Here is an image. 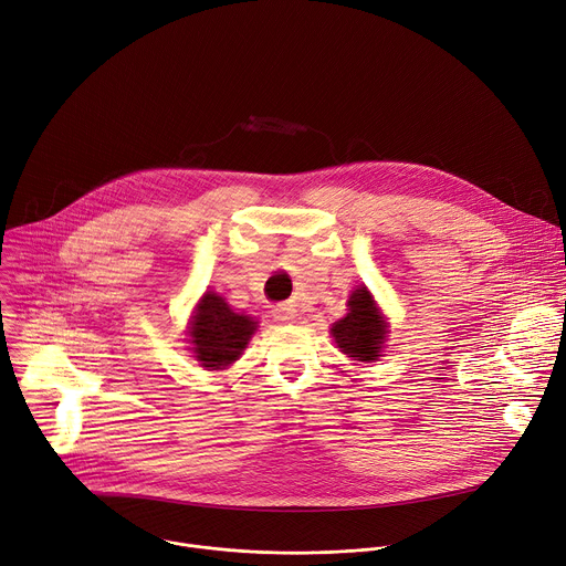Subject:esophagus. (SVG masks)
Here are the masks:
<instances>
[{"mask_svg": "<svg viewBox=\"0 0 566 566\" xmlns=\"http://www.w3.org/2000/svg\"><path fill=\"white\" fill-rule=\"evenodd\" d=\"M275 317L282 322H295L297 311L293 306H280V308H275Z\"/></svg>", "mask_w": 566, "mask_h": 566, "instance_id": "1", "label": "esophagus"}]
</instances>
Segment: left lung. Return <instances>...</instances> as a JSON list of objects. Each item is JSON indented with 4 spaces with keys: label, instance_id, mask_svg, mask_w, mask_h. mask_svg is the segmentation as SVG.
Returning a JSON list of instances; mask_svg holds the SVG:
<instances>
[{
    "label": "left lung",
    "instance_id": "1",
    "mask_svg": "<svg viewBox=\"0 0 566 566\" xmlns=\"http://www.w3.org/2000/svg\"><path fill=\"white\" fill-rule=\"evenodd\" d=\"M349 313L332 327V336L343 354L358 363H374L387 338V322L367 286H358L347 300Z\"/></svg>",
    "mask_w": 566,
    "mask_h": 566
}]
</instances>
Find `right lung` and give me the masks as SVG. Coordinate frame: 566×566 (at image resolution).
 Returning <instances> with one entry per match:
<instances>
[{"label":"right lung","instance_id":"add662e5","mask_svg":"<svg viewBox=\"0 0 566 566\" xmlns=\"http://www.w3.org/2000/svg\"><path fill=\"white\" fill-rule=\"evenodd\" d=\"M255 332L258 322L251 315L232 311L221 295L206 291L195 308L188 334L201 367L226 369L247 349Z\"/></svg>","mask_w":566,"mask_h":566}]
</instances>
